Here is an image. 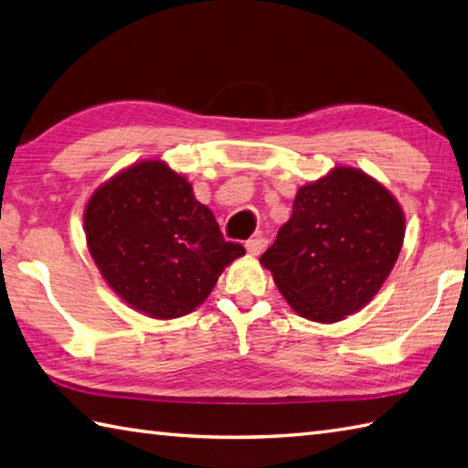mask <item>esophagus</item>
Masks as SVG:
<instances>
[{"instance_id": "1", "label": "esophagus", "mask_w": 468, "mask_h": 468, "mask_svg": "<svg viewBox=\"0 0 468 468\" xmlns=\"http://www.w3.org/2000/svg\"><path fill=\"white\" fill-rule=\"evenodd\" d=\"M265 245H267V241L263 239V237H255V239H250V241L245 243V250H247V253H250L251 257H257V255L263 253Z\"/></svg>"}]
</instances>
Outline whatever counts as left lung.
<instances>
[{"instance_id":"8db88e82","label":"left lung","mask_w":468,"mask_h":468,"mask_svg":"<svg viewBox=\"0 0 468 468\" xmlns=\"http://www.w3.org/2000/svg\"><path fill=\"white\" fill-rule=\"evenodd\" d=\"M404 233L399 198L362 168L337 165L297 188L290 221L260 263L297 315L335 324L380 292Z\"/></svg>"}]
</instances>
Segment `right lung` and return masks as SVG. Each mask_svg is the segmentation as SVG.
<instances>
[{
    "mask_svg": "<svg viewBox=\"0 0 468 468\" xmlns=\"http://www.w3.org/2000/svg\"><path fill=\"white\" fill-rule=\"evenodd\" d=\"M84 233L108 287L154 320L195 312L245 255L223 239L188 178L161 158L136 161L98 186L84 207Z\"/></svg>",
    "mask_w": 468,
    "mask_h": 468,
    "instance_id": "right-lung-1",
    "label": "right lung"
}]
</instances>
